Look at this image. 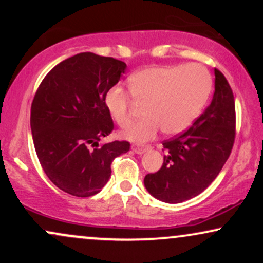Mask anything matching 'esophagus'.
Segmentation results:
<instances>
[{"mask_svg":"<svg viewBox=\"0 0 263 263\" xmlns=\"http://www.w3.org/2000/svg\"><path fill=\"white\" fill-rule=\"evenodd\" d=\"M149 148H151V146H138V144L132 146V151H134L135 153H137V155H142V153H144Z\"/></svg>","mask_w":263,"mask_h":263,"instance_id":"obj_1","label":"esophagus"}]
</instances>
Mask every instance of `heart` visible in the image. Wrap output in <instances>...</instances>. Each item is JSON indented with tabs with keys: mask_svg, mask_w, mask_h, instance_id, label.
Instances as JSON below:
<instances>
[{
	"mask_svg": "<svg viewBox=\"0 0 263 263\" xmlns=\"http://www.w3.org/2000/svg\"><path fill=\"white\" fill-rule=\"evenodd\" d=\"M213 79L198 63L149 66L136 71L128 79V90L138 104L146 105L147 115L123 131L129 141L152 140L163 128L165 135L186 131L198 119L209 99ZM122 87H111L105 95V106L120 127L132 122V99Z\"/></svg>",
	"mask_w": 263,
	"mask_h": 263,
	"instance_id": "obj_1",
	"label": "heart"
}]
</instances>
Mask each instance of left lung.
Returning a JSON list of instances; mask_svg holds the SVG:
<instances>
[{
	"label": "left lung",
	"mask_w": 263,
	"mask_h": 263,
	"mask_svg": "<svg viewBox=\"0 0 263 263\" xmlns=\"http://www.w3.org/2000/svg\"><path fill=\"white\" fill-rule=\"evenodd\" d=\"M235 99L224 74L215 68V91L205 111L183 134L163 141L161 170L144 177L158 200L178 204L204 192L230 156L236 136Z\"/></svg>",
	"instance_id": "8db88e82"
}]
</instances>
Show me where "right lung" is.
<instances>
[{"mask_svg": "<svg viewBox=\"0 0 263 263\" xmlns=\"http://www.w3.org/2000/svg\"><path fill=\"white\" fill-rule=\"evenodd\" d=\"M125 69L121 60L80 53L54 66L35 92L31 107L35 152L47 177L68 194H98L111 177L114 159L129 151L127 141L99 146L114 129L105 95Z\"/></svg>", "mask_w": 263, "mask_h": 263, "instance_id": "obj_1", "label": "right lung"}]
</instances>
